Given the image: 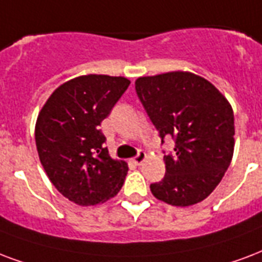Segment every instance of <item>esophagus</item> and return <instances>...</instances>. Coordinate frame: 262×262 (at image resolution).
<instances>
[{"instance_id": "esophagus-1", "label": "esophagus", "mask_w": 262, "mask_h": 262, "mask_svg": "<svg viewBox=\"0 0 262 262\" xmlns=\"http://www.w3.org/2000/svg\"><path fill=\"white\" fill-rule=\"evenodd\" d=\"M145 158H147V155H145V152H143V151H140L137 155H136L132 161H133V163H136V165H141V163L144 162Z\"/></svg>"}]
</instances>
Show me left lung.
Wrapping results in <instances>:
<instances>
[{
	"instance_id": "8db88e82",
	"label": "left lung",
	"mask_w": 262,
	"mask_h": 262,
	"mask_svg": "<svg viewBox=\"0 0 262 262\" xmlns=\"http://www.w3.org/2000/svg\"><path fill=\"white\" fill-rule=\"evenodd\" d=\"M136 92L161 139L171 136L174 155H165L166 174L149 185L157 199L191 206L210 195L224 177L235 147L233 111L205 78L170 71L136 79Z\"/></svg>"
}]
</instances>
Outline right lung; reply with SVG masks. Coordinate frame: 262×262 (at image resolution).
<instances>
[{"label": "right lung", "instance_id": "add662e5", "mask_svg": "<svg viewBox=\"0 0 262 262\" xmlns=\"http://www.w3.org/2000/svg\"><path fill=\"white\" fill-rule=\"evenodd\" d=\"M125 77L81 75L56 89L38 114L35 144L51 183L79 206H95L122 188L127 163L110 157L100 123L125 93Z\"/></svg>", "mask_w": 262, "mask_h": 262}]
</instances>
